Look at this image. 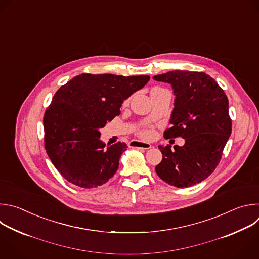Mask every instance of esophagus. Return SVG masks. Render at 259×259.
<instances>
[{
	"label": "esophagus",
	"instance_id": "esophagus-1",
	"mask_svg": "<svg viewBox=\"0 0 259 259\" xmlns=\"http://www.w3.org/2000/svg\"><path fill=\"white\" fill-rule=\"evenodd\" d=\"M130 147L147 150V149H150L152 146L150 144H147V143H142V142H139V141H132L130 143Z\"/></svg>",
	"mask_w": 259,
	"mask_h": 259
}]
</instances>
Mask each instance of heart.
Masks as SVG:
<instances>
[{"instance_id": "heart-1", "label": "heart", "mask_w": 259, "mask_h": 259, "mask_svg": "<svg viewBox=\"0 0 259 259\" xmlns=\"http://www.w3.org/2000/svg\"><path fill=\"white\" fill-rule=\"evenodd\" d=\"M126 103H127V101H125V104H126ZM138 135H139L141 138L148 140V139H151V138L154 136V131H153L152 127L148 126V127H144V128L140 130L139 133H138Z\"/></svg>"}]
</instances>
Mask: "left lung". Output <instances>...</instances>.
Here are the masks:
<instances>
[{"label": "left lung", "instance_id": "left-lung-1", "mask_svg": "<svg viewBox=\"0 0 259 259\" xmlns=\"http://www.w3.org/2000/svg\"><path fill=\"white\" fill-rule=\"evenodd\" d=\"M153 78L170 83L176 95L171 127L164 138L185 139V145H176L174 150L169 145L159 146L162 161L155 170L168 185L194 186L214 171L231 136L228 97L205 72L175 70Z\"/></svg>", "mask_w": 259, "mask_h": 259}]
</instances>
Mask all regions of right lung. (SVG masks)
<instances>
[{"label":"right lung","mask_w":259,"mask_h":259,"mask_svg":"<svg viewBox=\"0 0 259 259\" xmlns=\"http://www.w3.org/2000/svg\"><path fill=\"white\" fill-rule=\"evenodd\" d=\"M149 79V75L82 73L55 93L44 115L45 148L66 181L90 189L114 176L127 146L118 142L106 147L99 130L119 115L123 101Z\"/></svg>","instance_id":"right-lung-1"}]
</instances>
